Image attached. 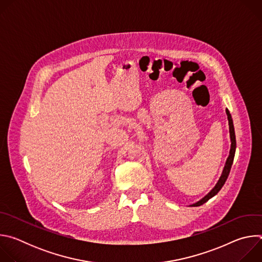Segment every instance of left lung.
<instances>
[{
	"instance_id": "left-lung-1",
	"label": "left lung",
	"mask_w": 262,
	"mask_h": 262,
	"mask_svg": "<svg viewBox=\"0 0 262 262\" xmlns=\"http://www.w3.org/2000/svg\"><path fill=\"white\" fill-rule=\"evenodd\" d=\"M226 113H227V117H228V122H229V132H230V139H231V149H230V155L227 159V162H226V165H225V168H224L223 170V173H222V176L220 177L217 183L215 184L214 188L204 197L202 198L200 201H198L197 203L195 204H192L191 206H200L202 204H204L205 202H207L210 198H212L214 195H216L219 193V191L222 189V186L224 185V183L226 182L227 178H228V175L230 173V170H231V167H232V164H233V160H234V155H235V148H236V140H235V133H234V126H233V121H232V118H231V115L229 113L228 108L226 110Z\"/></svg>"
}]
</instances>
